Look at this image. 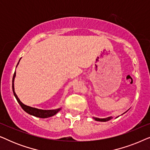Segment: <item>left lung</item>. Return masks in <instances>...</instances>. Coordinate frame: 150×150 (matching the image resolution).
<instances>
[{
  "label": "left lung",
  "mask_w": 150,
  "mask_h": 150,
  "mask_svg": "<svg viewBox=\"0 0 150 150\" xmlns=\"http://www.w3.org/2000/svg\"><path fill=\"white\" fill-rule=\"evenodd\" d=\"M93 119L96 121H99V122H106V121L110 120L111 117H106V118H103V119H100L97 117H93Z\"/></svg>",
  "instance_id": "left-lung-1"
}]
</instances>
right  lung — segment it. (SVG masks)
Returning a JSON list of instances; mask_svg holds the SVG:
<instances>
[{"instance_id": "add662e5", "label": "right lung", "mask_w": 150, "mask_h": 150, "mask_svg": "<svg viewBox=\"0 0 150 150\" xmlns=\"http://www.w3.org/2000/svg\"><path fill=\"white\" fill-rule=\"evenodd\" d=\"M18 63H19V62L18 63L17 65H18ZM16 67H17V66H16ZM15 76H16V71L13 74V80H12V89H13V94H14V96H15L16 100H17L18 102L20 104V105L21 106V107L22 108V109H23L24 111H26L28 114L32 115L38 117L47 118V117H49L54 115L55 114H57V112H58L59 110H61V108H58V109H55V110H42V109H38V108L30 107V106H26V105H25V104H24L23 103H22V102H20V100H19V98H18L17 95H16V94L15 91H14V84H13V82H14V79H15Z\"/></svg>"}]
</instances>
